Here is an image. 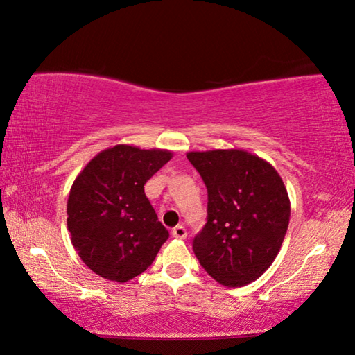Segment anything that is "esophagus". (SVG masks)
Returning <instances> with one entry per match:
<instances>
[{
  "label": "esophagus",
  "mask_w": 355,
  "mask_h": 355,
  "mask_svg": "<svg viewBox=\"0 0 355 355\" xmlns=\"http://www.w3.org/2000/svg\"><path fill=\"white\" fill-rule=\"evenodd\" d=\"M172 236L175 237V239H184V237H187V230H184V226L178 225L172 230Z\"/></svg>",
  "instance_id": "1"
}]
</instances>
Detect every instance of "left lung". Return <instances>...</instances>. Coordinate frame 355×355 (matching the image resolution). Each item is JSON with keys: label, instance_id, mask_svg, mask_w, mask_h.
I'll return each mask as SVG.
<instances>
[{"label": "left lung", "instance_id": "8db88e82", "mask_svg": "<svg viewBox=\"0 0 355 355\" xmlns=\"http://www.w3.org/2000/svg\"><path fill=\"white\" fill-rule=\"evenodd\" d=\"M187 157L209 193L194 255L216 282L244 287L276 260L290 221L287 188L271 164L245 150L189 151Z\"/></svg>", "mask_w": 355, "mask_h": 355}]
</instances>
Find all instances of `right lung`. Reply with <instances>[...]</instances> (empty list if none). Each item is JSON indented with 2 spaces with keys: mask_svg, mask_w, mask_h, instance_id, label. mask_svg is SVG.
<instances>
[{
  "mask_svg": "<svg viewBox=\"0 0 355 355\" xmlns=\"http://www.w3.org/2000/svg\"><path fill=\"white\" fill-rule=\"evenodd\" d=\"M172 151L116 145L78 173L67 202L71 244L97 276L127 282L155 261L168 231L145 194V183Z\"/></svg>",
  "mask_w": 355,
  "mask_h": 355,
  "instance_id": "obj_1",
  "label": "right lung"
}]
</instances>
